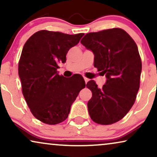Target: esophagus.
Listing matches in <instances>:
<instances>
[{"label":"esophagus","mask_w":157,"mask_h":157,"mask_svg":"<svg viewBox=\"0 0 157 157\" xmlns=\"http://www.w3.org/2000/svg\"><path fill=\"white\" fill-rule=\"evenodd\" d=\"M83 78H84V81H85V82H86V83L88 81H89V78H86V77H83Z\"/></svg>","instance_id":"34e87169"}]
</instances>
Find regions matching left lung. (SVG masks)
I'll return each mask as SVG.
<instances>
[{"instance_id": "8db88e82", "label": "left lung", "mask_w": 157, "mask_h": 157, "mask_svg": "<svg viewBox=\"0 0 157 157\" xmlns=\"http://www.w3.org/2000/svg\"><path fill=\"white\" fill-rule=\"evenodd\" d=\"M94 54V67L107 80L101 89L91 80L88 102L91 119L102 125L123 119L134 105L140 85L141 60L138 47L123 29L104 30L86 34L81 40Z\"/></svg>"}]
</instances>
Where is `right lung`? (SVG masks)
<instances>
[{
  "label": "right lung",
  "instance_id": "add662e5",
  "mask_svg": "<svg viewBox=\"0 0 157 157\" xmlns=\"http://www.w3.org/2000/svg\"><path fill=\"white\" fill-rule=\"evenodd\" d=\"M83 35L42 30L23 46L18 63L22 92L32 114L43 123L54 125L67 119L72 104L86 86L81 75L68 78L57 71L68 50Z\"/></svg>",
  "mask_w": 157,
  "mask_h": 157
}]
</instances>
